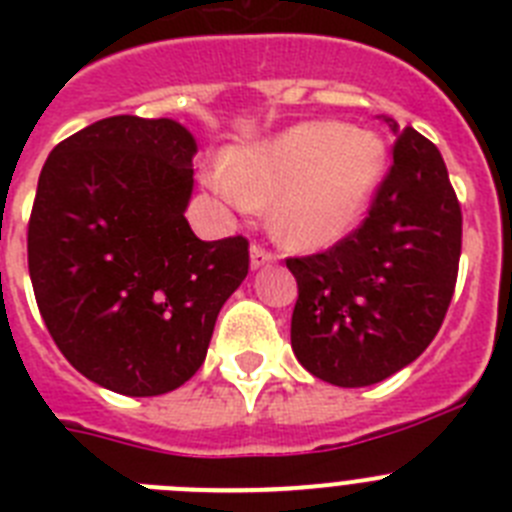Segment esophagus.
<instances>
[{"label": "esophagus", "instance_id": "esophagus-1", "mask_svg": "<svg viewBox=\"0 0 512 512\" xmlns=\"http://www.w3.org/2000/svg\"><path fill=\"white\" fill-rule=\"evenodd\" d=\"M274 259H277V253H271L269 248L259 246V243H253V246H251V266H253V269H259V266H264V264H271Z\"/></svg>", "mask_w": 512, "mask_h": 512}]
</instances>
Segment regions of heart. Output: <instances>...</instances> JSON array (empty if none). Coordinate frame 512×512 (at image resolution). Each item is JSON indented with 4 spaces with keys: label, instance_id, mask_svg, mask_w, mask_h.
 I'll return each instance as SVG.
<instances>
[{
    "label": "heart",
    "instance_id": "1",
    "mask_svg": "<svg viewBox=\"0 0 512 512\" xmlns=\"http://www.w3.org/2000/svg\"><path fill=\"white\" fill-rule=\"evenodd\" d=\"M387 151L374 133L343 122H300L277 138L235 148L210 182L235 205L277 197L274 233L295 248H325L356 228L384 174Z\"/></svg>",
    "mask_w": 512,
    "mask_h": 512
}]
</instances>
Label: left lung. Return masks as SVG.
Returning <instances> with one entry per match:
<instances>
[{"label":"left lung","instance_id":"obj_1","mask_svg":"<svg viewBox=\"0 0 512 512\" xmlns=\"http://www.w3.org/2000/svg\"><path fill=\"white\" fill-rule=\"evenodd\" d=\"M369 215L336 246L292 256V351L312 377L369 387L418 359L454 297L461 207L441 151L405 128Z\"/></svg>","mask_w":512,"mask_h":512}]
</instances>
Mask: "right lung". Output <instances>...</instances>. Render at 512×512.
Returning a JSON list of instances; mask_svg holds the SVG:
<instances>
[{
  "mask_svg": "<svg viewBox=\"0 0 512 512\" xmlns=\"http://www.w3.org/2000/svg\"><path fill=\"white\" fill-rule=\"evenodd\" d=\"M192 133L115 115L61 140L27 223L35 302L76 372L130 397L182 387L248 274L243 235L200 241L184 210Z\"/></svg>",
  "mask_w": 512,
  "mask_h": 512,
  "instance_id": "obj_1",
  "label": "right lung"
}]
</instances>
